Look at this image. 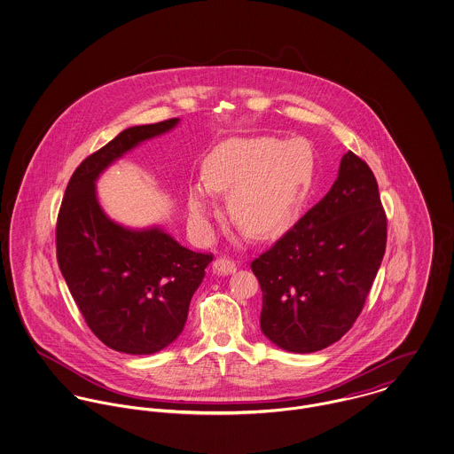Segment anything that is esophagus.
<instances>
[{
  "instance_id": "34e87169",
  "label": "esophagus",
  "mask_w": 454,
  "mask_h": 454,
  "mask_svg": "<svg viewBox=\"0 0 454 454\" xmlns=\"http://www.w3.org/2000/svg\"><path fill=\"white\" fill-rule=\"evenodd\" d=\"M236 269H238L236 262H234L232 258H229V256H220V258H216V260L213 262V270H215V272L232 273L236 272Z\"/></svg>"
}]
</instances>
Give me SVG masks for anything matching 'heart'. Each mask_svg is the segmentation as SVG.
I'll use <instances>...</instances> for the list:
<instances>
[{
    "mask_svg": "<svg viewBox=\"0 0 454 454\" xmlns=\"http://www.w3.org/2000/svg\"><path fill=\"white\" fill-rule=\"evenodd\" d=\"M313 172V152L302 139L234 137L218 145L207 158L205 184L212 192H231V216L249 238L270 239L298 218ZM206 188L192 185L187 192L189 220L203 236L210 232L215 215Z\"/></svg>",
    "mask_w": 454,
    "mask_h": 454,
    "instance_id": "b5f03b06",
    "label": "heart"
}]
</instances>
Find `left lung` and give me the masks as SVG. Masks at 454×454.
<instances>
[{
	"instance_id": "1",
	"label": "left lung",
	"mask_w": 454,
	"mask_h": 454,
	"mask_svg": "<svg viewBox=\"0 0 454 454\" xmlns=\"http://www.w3.org/2000/svg\"><path fill=\"white\" fill-rule=\"evenodd\" d=\"M386 242L377 179L364 160L348 152L324 200L251 262L263 293V333L293 353L339 340L362 313Z\"/></svg>"
}]
</instances>
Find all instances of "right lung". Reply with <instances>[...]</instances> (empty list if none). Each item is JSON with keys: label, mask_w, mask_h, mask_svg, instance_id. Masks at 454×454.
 Returning a JSON list of instances; mask_svg holds the SVG:
<instances>
[{"label": "right lung", "mask_w": 454, "mask_h": 454, "mask_svg": "<svg viewBox=\"0 0 454 454\" xmlns=\"http://www.w3.org/2000/svg\"><path fill=\"white\" fill-rule=\"evenodd\" d=\"M177 121L125 129L90 154L67 184L57 218V260L74 301L91 333L127 355H152L179 337L213 254L182 247L160 229L114 223L98 205L94 181L123 153Z\"/></svg>", "instance_id": "add662e5"}]
</instances>
